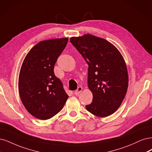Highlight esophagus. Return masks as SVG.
<instances>
[{
  "instance_id": "obj_1",
  "label": "esophagus",
  "mask_w": 152,
  "mask_h": 152,
  "mask_svg": "<svg viewBox=\"0 0 152 152\" xmlns=\"http://www.w3.org/2000/svg\"><path fill=\"white\" fill-rule=\"evenodd\" d=\"M82 90H83V88L81 87V86H78L77 87V89L75 91V94L76 95H79L80 93H81V91H82Z\"/></svg>"
}]
</instances>
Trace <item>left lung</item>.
Wrapping results in <instances>:
<instances>
[{"label":"left lung","instance_id":"8db88e82","mask_svg":"<svg viewBox=\"0 0 152 152\" xmlns=\"http://www.w3.org/2000/svg\"><path fill=\"white\" fill-rule=\"evenodd\" d=\"M70 42L88 64V86L93 100L86 105V110L100 117L114 114L128 87V73L123 57L111 43L90 34L71 37Z\"/></svg>","mask_w":152,"mask_h":152}]
</instances>
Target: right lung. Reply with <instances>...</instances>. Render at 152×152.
Wrapping results in <instances>:
<instances>
[{
  "instance_id": "1",
  "label": "right lung",
  "mask_w": 152,
  "mask_h": 152,
  "mask_svg": "<svg viewBox=\"0 0 152 152\" xmlns=\"http://www.w3.org/2000/svg\"><path fill=\"white\" fill-rule=\"evenodd\" d=\"M67 38L42 41L24 58L19 76L21 100L28 112L46 120L63 108L69 96L53 72L58 57L66 47Z\"/></svg>"
}]
</instances>
